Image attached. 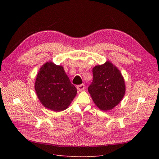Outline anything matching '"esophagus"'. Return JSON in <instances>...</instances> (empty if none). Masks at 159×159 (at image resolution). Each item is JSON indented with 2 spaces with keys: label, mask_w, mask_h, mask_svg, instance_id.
<instances>
[{
  "label": "esophagus",
  "mask_w": 159,
  "mask_h": 159,
  "mask_svg": "<svg viewBox=\"0 0 159 159\" xmlns=\"http://www.w3.org/2000/svg\"><path fill=\"white\" fill-rule=\"evenodd\" d=\"M77 89L79 91H82L84 89H85V85L84 84H80V85H77Z\"/></svg>",
  "instance_id": "obj_1"
}]
</instances>
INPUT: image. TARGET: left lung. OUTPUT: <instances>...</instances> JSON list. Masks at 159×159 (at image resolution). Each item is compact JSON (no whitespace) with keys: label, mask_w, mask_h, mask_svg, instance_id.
Returning <instances> with one entry per match:
<instances>
[{"label":"left lung","mask_w":159,"mask_h":159,"mask_svg":"<svg viewBox=\"0 0 159 159\" xmlns=\"http://www.w3.org/2000/svg\"><path fill=\"white\" fill-rule=\"evenodd\" d=\"M93 80L88 91L96 106L102 111L114 108L123 99L125 84L120 70L109 61L93 68Z\"/></svg>","instance_id":"obj_1"}]
</instances>
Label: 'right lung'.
<instances>
[{
	"mask_svg": "<svg viewBox=\"0 0 159 159\" xmlns=\"http://www.w3.org/2000/svg\"><path fill=\"white\" fill-rule=\"evenodd\" d=\"M38 99L47 108L54 111L66 109L77 94L63 66L47 62L40 69L34 85Z\"/></svg>",
	"mask_w": 159,
	"mask_h": 159,
	"instance_id": "1",
	"label": "right lung"
}]
</instances>
